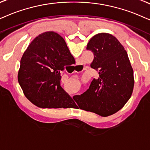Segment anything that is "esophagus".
<instances>
[{
    "instance_id": "obj_1",
    "label": "esophagus",
    "mask_w": 150,
    "mask_h": 150,
    "mask_svg": "<svg viewBox=\"0 0 150 150\" xmlns=\"http://www.w3.org/2000/svg\"><path fill=\"white\" fill-rule=\"evenodd\" d=\"M77 68H81V64H78V65L77 66Z\"/></svg>"
}]
</instances>
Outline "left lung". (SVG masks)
<instances>
[{"mask_svg":"<svg viewBox=\"0 0 150 150\" xmlns=\"http://www.w3.org/2000/svg\"><path fill=\"white\" fill-rule=\"evenodd\" d=\"M93 52V69L99 77L93 79L86 91L73 99L81 109L107 117L122 109L132 94L134 71L127 52L114 36L99 33L87 44Z\"/></svg>","mask_w":150,"mask_h":150,"instance_id":"left-lung-1","label":"left lung"}]
</instances>
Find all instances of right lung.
I'll return each instance as SVG.
<instances>
[{"mask_svg":"<svg viewBox=\"0 0 150 150\" xmlns=\"http://www.w3.org/2000/svg\"><path fill=\"white\" fill-rule=\"evenodd\" d=\"M75 61L64 39L54 32L38 35L21 59L18 81L25 97L41 108H73L60 85L61 72Z\"/></svg>","mask_w":150,"mask_h":150,"instance_id":"1","label":"right lung"}]
</instances>
